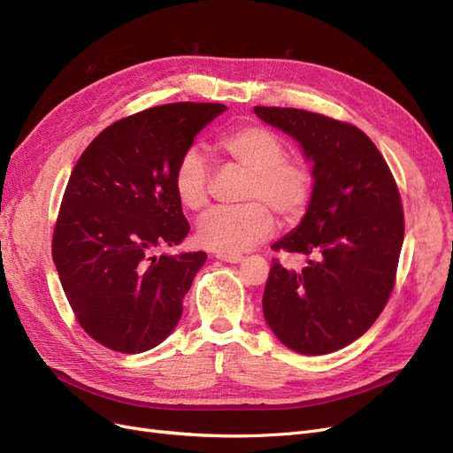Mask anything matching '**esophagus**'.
<instances>
[{"label": "esophagus", "mask_w": 453, "mask_h": 453, "mask_svg": "<svg viewBox=\"0 0 453 453\" xmlns=\"http://www.w3.org/2000/svg\"><path fill=\"white\" fill-rule=\"evenodd\" d=\"M215 258L221 260V262H228V264H240V262H243L242 255H223V252H217Z\"/></svg>", "instance_id": "obj_1"}]
</instances>
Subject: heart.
I'll list each match as a JSON object with an SVG mask.
<instances>
[{"label": "heart", "mask_w": 453, "mask_h": 453, "mask_svg": "<svg viewBox=\"0 0 453 453\" xmlns=\"http://www.w3.org/2000/svg\"><path fill=\"white\" fill-rule=\"evenodd\" d=\"M232 164L247 171L242 198L234 208H213L198 223L196 238L217 252L249 250L275 232L273 209L286 223H297L312 201L316 178L303 159L288 157L280 135L265 126L249 124L223 134L215 142ZM174 193L191 211L210 201V167L201 150L189 149L174 169Z\"/></svg>", "instance_id": "heart-1"}]
</instances>
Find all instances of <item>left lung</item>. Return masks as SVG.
Segmentation results:
<instances>
[{"label": "left lung", "mask_w": 453, "mask_h": 453, "mask_svg": "<svg viewBox=\"0 0 453 453\" xmlns=\"http://www.w3.org/2000/svg\"><path fill=\"white\" fill-rule=\"evenodd\" d=\"M312 161L314 195L301 223L271 245L309 257L301 271L271 265L262 309L269 329L301 355L349 346L383 312L403 245L395 180L357 126L294 107L257 105Z\"/></svg>", "instance_id": "obj_1"}]
</instances>
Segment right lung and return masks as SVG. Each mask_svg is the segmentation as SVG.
<instances>
[{"mask_svg":"<svg viewBox=\"0 0 453 453\" xmlns=\"http://www.w3.org/2000/svg\"><path fill=\"white\" fill-rule=\"evenodd\" d=\"M223 111V104L150 107L107 126L72 171L51 255L72 311L102 346L142 353L178 325L206 252L154 250L188 236L174 169Z\"/></svg>","mask_w":453,"mask_h":453,"instance_id":"right-lung-1","label":"right lung"}]
</instances>
